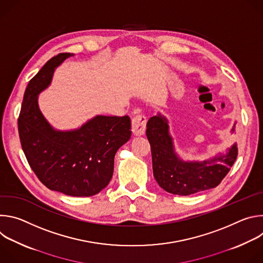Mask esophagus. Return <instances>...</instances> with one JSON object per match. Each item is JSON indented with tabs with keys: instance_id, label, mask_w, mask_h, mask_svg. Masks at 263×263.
Returning <instances> with one entry per match:
<instances>
[{
	"instance_id": "obj_1",
	"label": "esophagus",
	"mask_w": 263,
	"mask_h": 263,
	"mask_svg": "<svg viewBox=\"0 0 263 263\" xmlns=\"http://www.w3.org/2000/svg\"><path fill=\"white\" fill-rule=\"evenodd\" d=\"M132 133L135 136H140L144 133L145 130V118L141 115H138L132 119Z\"/></svg>"
}]
</instances>
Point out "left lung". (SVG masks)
Returning <instances> with one entry per match:
<instances>
[{"label": "left lung", "instance_id": "8db88e82", "mask_svg": "<svg viewBox=\"0 0 263 263\" xmlns=\"http://www.w3.org/2000/svg\"><path fill=\"white\" fill-rule=\"evenodd\" d=\"M146 137L151 144L154 178L161 189L173 195L190 196L214 189L237 158L238 148L234 142L223 153L203 161L181 159L175 149L168 121L160 112L147 121Z\"/></svg>", "mask_w": 263, "mask_h": 263}]
</instances>
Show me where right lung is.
Instances as JSON below:
<instances>
[{
    "label": "right lung",
    "mask_w": 263,
    "mask_h": 263,
    "mask_svg": "<svg viewBox=\"0 0 263 263\" xmlns=\"http://www.w3.org/2000/svg\"><path fill=\"white\" fill-rule=\"evenodd\" d=\"M71 53L50 59L30 80L18 117V134L26 158L49 190L71 197L99 194L114 175L118 149L131 137L129 117L97 116L80 128L61 131L51 126L39 106L55 69Z\"/></svg>",
    "instance_id": "obj_1"
}]
</instances>
